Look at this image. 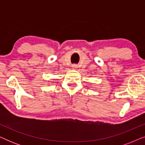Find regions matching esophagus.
<instances>
[{
    "instance_id": "34e87169",
    "label": "esophagus",
    "mask_w": 145,
    "mask_h": 145,
    "mask_svg": "<svg viewBox=\"0 0 145 145\" xmlns=\"http://www.w3.org/2000/svg\"><path fill=\"white\" fill-rule=\"evenodd\" d=\"M72 67L73 69H76V67H76V65H72Z\"/></svg>"
}]
</instances>
